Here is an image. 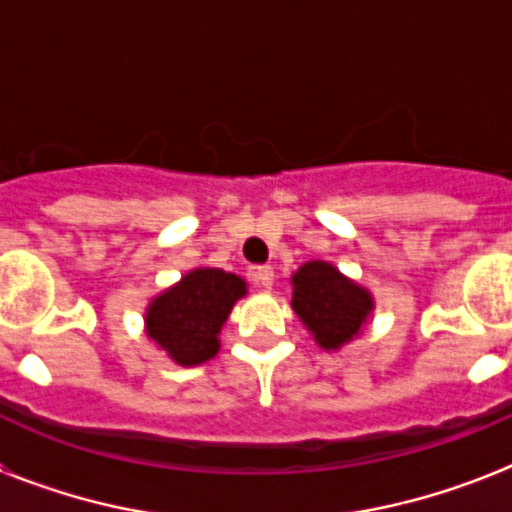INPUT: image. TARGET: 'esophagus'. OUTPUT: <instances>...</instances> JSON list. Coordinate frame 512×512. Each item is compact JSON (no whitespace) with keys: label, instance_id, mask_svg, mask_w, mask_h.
Segmentation results:
<instances>
[{"label":"esophagus","instance_id":"1","mask_svg":"<svg viewBox=\"0 0 512 512\" xmlns=\"http://www.w3.org/2000/svg\"><path fill=\"white\" fill-rule=\"evenodd\" d=\"M253 279H256L259 287L271 289V284H274V269L271 266H259V269L253 271Z\"/></svg>","mask_w":512,"mask_h":512}]
</instances>
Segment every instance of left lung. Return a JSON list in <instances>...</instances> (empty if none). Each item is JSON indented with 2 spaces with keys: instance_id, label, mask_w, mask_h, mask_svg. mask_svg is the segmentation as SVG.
Here are the masks:
<instances>
[{
  "instance_id": "left-lung-1",
  "label": "left lung",
  "mask_w": 512,
  "mask_h": 512,
  "mask_svg": "<svg viewBox=\"0 0 512 512\" xmlns=\"http://www.w3.org/2000/svg\"><path fill=\"white\" fill-rule=\"evenodd\" d=\"M292 310L325 351L354 341L374 310L369 289L359 287L328 261H307L292 277Z\"/></svg>"
}]
</instances>
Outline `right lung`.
Wrapping results in <instances>:
<instances>
[{
	"label": "right lung",
	"instance_id": "add662e5",
	"mask_svg": "<svg viewBox=\"0 0 512 512\" xmlns=\"http://www.w3.org/2000/svg\"><path fill=\"white\" fill-rule=\"evenodd\" d=\"M246 295V282L223 269H192L174 287L153 297L146 310L151 341L182 366L210 361L220 351V328Z\"/></svg>",
	"mask_w": 512,
	"mask_h": 512
}]
</instances>
